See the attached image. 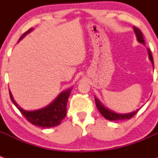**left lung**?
<instances>
[{
  "mask_svg": "<svg viewBox=\"0 0 158 158\" xmlns=\"http://www.w3.org/2000/svg\"><path fill=\"white\" fill-rule=\"evenodd\" d=\"M133 30H134V33L135 34H136V40L138 41V42L141 43V44L144 45V38H143V35L141 31L136 27H133ZM147 50H148V53H149V60H150V62L152 63L153 66L154 67V64H153V56H152V54H151L149 49H147ZM95 104H96V107H97L98 110H99V112L101 113L102 116H104L105 119H107V120H111V121L130 119V118L132 117L134 115H136V112H138L140 108H138V109H136V111H133V112H128V113H118V112H114L112 110L109 109L108 108L105 107L104 104H102L101 101L96 97H95Z\"/></svg>",
  "mask_w": 158,
  "mask_h": 158,
  "instance_id": "obj_1",
  "label": "left lung"
}]
</instances>
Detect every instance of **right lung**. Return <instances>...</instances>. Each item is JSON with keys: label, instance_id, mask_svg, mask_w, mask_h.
Wrapping results in <instances>:
<instances>
[{"label": "right lung", "instance_id": "right-lung-1", "mask_svg": "<svg viewBox=\"0 0 158 158\" xmlns=\"http://www.w3.org/2000/svg\"><path fill=\"white\" fill-rule=\"evenodd\" d=\"M34 30V28H31L26 31L25 34L19 38V41L23 39L25 37ZM18 41V42H19ZM72 87H69L64 91H61L55 99L48 105L37 110H24L18 105L14 100L11 91H9V95L12 102L18 108L20 112H22L26 120L34 125L42 127V128H51L58 126L61 124L67 114V104L68 98L70 96Z\"/></svg>", "mask_w": 158, "mask_h": 158}]
</instances>
